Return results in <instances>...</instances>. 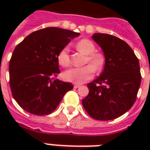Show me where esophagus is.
Returning a JSON list of instances; mask_svg holds the SVG:
<instances>
[{
  "instance_id": "1",
  "label": "esophagus",
  "mask_w": 150,
  "mask_h": 150,
  "mask_svg": "<svg viewBox=\"0 0 150 150\" xmlns=\"http://www.w3.org/2000/svg\"><path fill=\"white\" fill-rule=\"evenodd\" d=\"M80 87V85L79 84H75L74 85V88H78Z\"/></svg>"
}]
</instances>
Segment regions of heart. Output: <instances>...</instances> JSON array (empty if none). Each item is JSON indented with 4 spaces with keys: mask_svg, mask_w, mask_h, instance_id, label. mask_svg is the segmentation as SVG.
I'll list each match as a JSON object with an SVG mask.
<instances>
[{
    "mask_svg": "<svg viewBox=\"0 0 150 150\" xmlns=\"http://www.w3.org/2000/svg\"><path fill=\"white\" fill-rule=\"evenodd\" d=\"M76 47L79 51L88 55L86 62H90L93 67H92L93 65H87L82 67L70 68L63 73V78L67 81L80 84L92 78L95 72L94 68L96 71H100L103 67L104 58L100 53H95L96 46L90 40H80L76 44ZM57 60L59 65L62 67H67L69 65L70 57H69L68 46H64L60 50V51L57 55Z\"/></svg>",
    "mask_w": 150,
    "mask_h": 150,
    "instance_id": "heart-1",
    "label": "heart"
}]
</instances>
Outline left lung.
Here are the masks:
<instances>
[{"label": "left lung", "instance_id": "8db88e82", "mask_svg": "<svg viewBox=\"0 0 150 150\" xmlns=\"http://www.w3.org/2000/svg\"><path fill=\"white\" fill-rule=\"evenodd\" d=\"M92 39L100 46L104 68L88 84L89 93L82 100L86 112L98 120H110L132 108L141 85L139 60L132 48L119 38L96 33Z\"/></svg>", "mask_w": 150, "mask_h": 150}]
</instances>
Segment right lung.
Masks as SVG:
<instances>
[{
    "mask_svg": "<svg viewBox=\"0 0 150 150\" xmlns=\"http://www.w3.org/2000/svg\"><path fill=\"white\" fill-rule=\"evenodd\" d=\"M79 33L47 27L28 35L15 47L9 61L12 94L28 112L44 116L55 110L71 83L54 79L60 73L57 55Z\"/></svg>",
    "mask_w": 150,
    "mask_h": 150,
    "instance_id": "obj_1",
    "label": "right lung"
}]
</instances>
